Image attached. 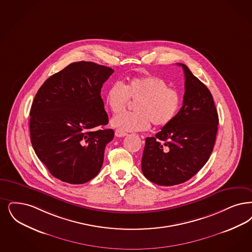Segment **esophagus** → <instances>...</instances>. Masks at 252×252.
<instances>
[{"label":"esophagus","instance_id":"esophagus-1","mask_svg":"<svg viewBox=\"0 0 252 252\" xmlns=\"http://www.w3.org/2000/svg\"><path fill=\"white\" fill-rule=\"evenodd\" d=\"M126 135H127V133H126V132H124V131L120 130V129H116V130H115V136H116V137H118V138L125 137V136H126Z\"/></svg>","mask_w":252,"mask_h":252}]
</instances>
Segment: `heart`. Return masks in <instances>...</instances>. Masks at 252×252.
<instances>
[{
	"instance_id": "obj_1",
	"label": "heart",
	"mask_w": 252,
	"mask_h": 252,
	"mask_svg": "<svg viewBox=\"0 0 252 252\" xmlns=\"http://www.w3.org/2000/svg\"><path fill=\"white\" fill-rule=\"evenodd\" d=\"M129 99L135 101L136 111L123 112L111 120V125L122 131L146 130L151 122L165 126L175 118L181 106L180 94L158 76L131 78L125 84L114 81L106 92V103L113 113L124 111Z\"/></svg>"
}]
</instances>
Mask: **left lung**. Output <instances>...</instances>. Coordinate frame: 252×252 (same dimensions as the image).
<instances>
[{
  "instance_id": "left-lung-1",
  "label": "left lung",
  "mask_w": 252,
  "mask_h": 252,
  "mask_svg": "<svg viewBox=\"0 0 252 252\" xmlns=\"http://www.w3.org/2000/svg\"><path fill=\"white\" fill-rule=\"evenodd\" d=\"M183 106L172 121L145 140L141 171L159 186L188 181L208 161L219 125L212 94L186 64Z\"/></svg>"
}]
</instances>
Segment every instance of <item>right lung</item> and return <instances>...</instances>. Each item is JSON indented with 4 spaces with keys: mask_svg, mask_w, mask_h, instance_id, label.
I'll use <instances>...</instances> for the list:
<instances>
[{
    "mask_svg": "<svg viewBox=\"0 0 252 252\" xmlns=\"http://www.w3.org/2000/svg\"><path fill=\"white\" fill-rule=\"evenodd\" d=\"M114 71L92 62L72 63L45 81L30 111L31 142L51 175L79 185L100 171L112 129L101 98L103 83Z\"/></svg>",
    "mask_w": 252,
    "mask_h": 252,
    "instance_id": "1",
    "label": "right lung"
}]
</instances>
